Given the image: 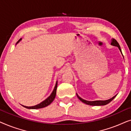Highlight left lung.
Returning <instances> with one entry per match:
<instances>
[{
  "mask_svg": "<svg viewBox=\"0 0 131 131\" xmlns=\"http://www.w3.org/2000/svg\"><path fill=\"white\" fill-rule=\"evenodd\" d=\"M111 45L113 46H117L119 48L120 51H121V52L122 53V51H121V46H120L119 43H118L117 41H116V39H112V42H111ZM123 55V54H122ZM77 95V96H78V98L79 99L80 101L82 102H83V103L86 104H88V105H94V106H95V105H106L107 104H108L110 102H111L114 99V98L116 96V95L115 96H114L113 97H112V98H110V99L109 100H105V101H86V100H85L83 99H82V98H80L79 96L78 95V94H76Z\"/></svg>",
  "mask_w": 131,
  "mask_h": 131,
  "instance_id": "left-lung-1",
  "label": "left lung"
}]
</instances>
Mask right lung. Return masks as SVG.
Returning a JSON list of instances; mask_svg holds the SVG:
<instances>
[{
    "label": "right lung",
    "instance_id": "add662e5",
    "mask_svg": "<svg viewBox=\"0 0 131 131\" xmlns=\"http://www.w3.org/2000/svg\"><path fill=\"white\" fill-rule=\"evenodd\" d=\"M21 39H19V40L18 41L16 44H17L19 42V41H21ZM57 85H58V83H57V81L56 84H55V86L54 87V89H53V90L52 91V92L51 93V94L50 95V96H48V97L46 98V100H45L43 101L42 102V103L39 104L34 105V106H31V107H27V106H25V105H22L24 107H25V108H28V109H38V108H43V107H45L46 106H48V105H49L50 104H51L52 102L53 101V100L55 99V96H56Z\"/></svg>",
    "mask_w": 131,
    "mask_h": 131
}]
</instances>
